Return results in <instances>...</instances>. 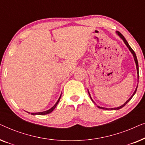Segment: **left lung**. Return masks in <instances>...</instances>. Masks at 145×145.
<instances>
[{"mask_svg":"<svg viewBox=\"0 0 145 145\" xmlns=\"http://www.w3.org/2000/svg\"><path fill=\"white\" fill-rule=\"evenodd\" d=\"M116 34L118 35L119 37H120L121 39H122L123 41V42L125 43V44L126 45V46L127 47V48L129 49V50L130 51V52L132 53V55H133V58H134V61H135V64H136V68H137V79L138 80V78H139V74H138V61H137V56H136V54H135V51L133 50L132 49V48L131 47H130V45H129V43H128V42L127 41V40L125 39V38L124 37V36L121 33L120 31H116ZM137 82H138V80H137ZM137 87H138V83H137V87H136V89L135 90V91H134V92H133V94H132V96L130 97L122 105V106H120V107H118V108H104V107H100V106H97V107H98V108H100V109H103V110H120V109H121V108H122L123 107H124L125 106V105L127 104V103L129 102V101L131 100V98H133V96L135 95V94L136 93V91H137ZM88 94H89V96H90V98H91V100H92V101L95 104V102H94V100H92V97H91V96H90V92H89V91H88Z\"/></svg>","mask_w":145,"mask_h":145,"instance_id":"left-lung-1","label":"left lung"}]
</instances>
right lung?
I'll return each mask as SVG.
<instances>
[{"instance_id": "1", "label": "right lung", "mask_w": 145, "mask_h": 145, "mask_svg": "<svg viewBox=\"0 0 145 145\" xmlns=\"http://www.w3.org/2000/svg\"><path fill=\"white\" fill-rule=\"evenodd\" d=\"M61 94L60 97H59V100H57V102H56V104H55L54 105V106H53L52 107V108L49 109V110H46V111H44V112H41L31 113V115H33V116H35V115H40V116H42V115H46V114H50V113L52 112L53 111L55 110V108H56V106H57V104H58V103L59 102V100H60V99H61ZM27 113H28V114H30V113H29V112H27Z\"/></svg>"}]
</instances>
